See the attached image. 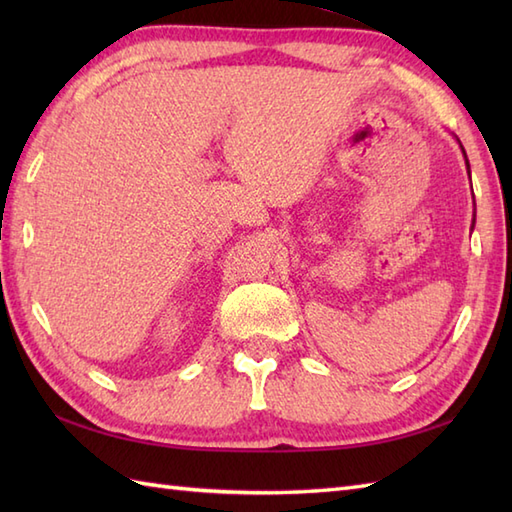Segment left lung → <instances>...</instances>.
<instances>
[{
  "label": "left lung",
  "mask_w": 512,
  "mask_h": 512,
  "mask_svg": "<svg viewBox=\"0 0 512 512\" xmlns=\"http://www.w3.org/2000/svg\"><path fill=\"white\" fill-rule=\"evenodd\" d=\"M462 147V145H460ZM462 151H464V147H462ZM464 158H466V154H464ZM466 167H469V160H466ZM469 176H471V167H469Z\"/></svg>",
  "instance_id": "obj_1"
}]
</instances>
